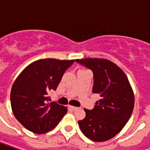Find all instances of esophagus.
<instances>
[{"instance_id": "1", "label": "esophagus", "mask_w": 150, "mask_h": 150, "mask_svg": "<svg viewBox=\"0 0 150 150\" xmlns=\"http://www.w3.org/2000/svg\"><path fill=\"white\" fill-rule=\"evenodd\" d=\"M71 110H77L78 109V107H73V106H70L69 107Z\"/></svg>"}]
</instances>
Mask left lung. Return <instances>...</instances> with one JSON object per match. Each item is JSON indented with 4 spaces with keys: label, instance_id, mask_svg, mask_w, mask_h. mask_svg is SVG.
<instances>
[{
    "label": "left lung",
    "instance_id": "1",
    "mask_svg": "<svg viewBox=\"0 0 150 150\" xmlns=\"http://www.w3.org/2000/svg\"><path fill=\"white\" fill-rule=\"evenodd\" d=\"M75 61L93 71V93L100 96L93 109H84L85 118L78 121L80 129L94 142L110 139L121 132L132 114L134 93L128 78L118 66L106 59Z\"/></svg>",
    "mask_w": 150,
    "mask_h": 150
}]
</instances>
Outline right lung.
Segmentation results:
<instances>
[{
    "mask_svg": "<svg viewBox=\"0 0 150 150\" xmlns=\"http://www.w3.org/2000/svg\"><path fill=\"white\" fill-rule=\"evenodd\" d=\"M75 60L41 59L28 65L18 76L11 91L15 118L32 132L44 134L54 129L67 113V107L50 103L64 73Z\"/></svg>",
    "mask_w": 150,
    "mask_h": 150,
    "instance_id": "right-lung-1",
    "label": "right lung"
}]
</instances>
